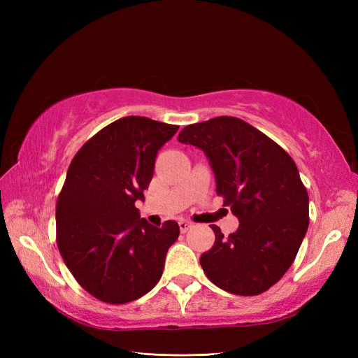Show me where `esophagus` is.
<instances>
[{"label":"esophagus","mask_w":358,"mask_h":358,"mask_svg":"<svg viewBox=\"0 0 358 358\" xmlns=\"http://www.w3.org/2000/svg\"><path fill=\"white\" fill-rule=\"evenodd\" d=\"M178 224H180V231H181V232H187V231L192 227V223L186 222V220H181V222H180Z\"/></svg>","instance_id":"34e87169"}]
</instances>
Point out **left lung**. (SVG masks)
Instances as JSON below:
<instances>
[{
    "label": "left lung",
    "instance_id": "obj_1",
    "mask_svg": "<svg viewBox=\"0 0 358 358\" xmlns=\"http://www.w3.org/2000/svg\"><path fill=\"white\" fill-rule=\"evenodd\" d=\"M178 141L204 152L217 194L238 218L224 237L212 224L215 243L200 257L208 278L237 295H257L291 268L309 224V196L287 152L235 117L186 126Z\"/></svg>",
    "mask_w": 358,
    "mask_h": 358
}]
</instances>
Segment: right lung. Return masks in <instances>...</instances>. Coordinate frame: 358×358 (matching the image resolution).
<instances>
[{"label":"right lung","mask_w":358,"mask_h":358,"mask_svg":"<svg viewBox=\"0 0 358 358\" xmlns=\"http://www.w3.org/2000/svg\"><path fill=\"white\" fill-rule=\"evenodd\" d=\"M177 131L146 117H124L72 159L57 201V243L75 280L98 300H136L162 278L180 226L172 220L152 226L135 201L144 200L158 150Z\"/></svg>","instance_id":"add662e5"}]
</instances>
